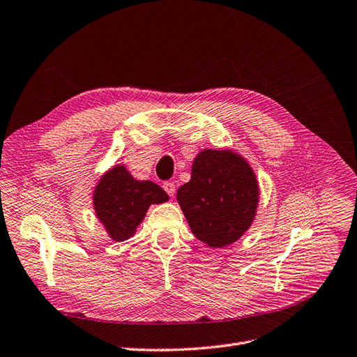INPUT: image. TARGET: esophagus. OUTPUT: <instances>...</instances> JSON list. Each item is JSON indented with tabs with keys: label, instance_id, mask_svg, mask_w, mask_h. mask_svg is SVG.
<instances>
[{
	"label": "esophagus",
	"instance_id": "esophagus-1",
	"mask_svg": "<svg viewBox=\"0 0 357 357\" xmlns=\"http://www.w3.org/2000/svg\"><path fill=\"white\" fill-rule=\"evenodd\" d=\"M164 190L169 195V196H174V192H176V186H174V183H171V181H167V183H164Z\"/></svg>",
	"mask_w": 357,
	"mask_h": 357
}]
</instances>
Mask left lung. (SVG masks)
I'll return each mask as SVG.
<instances>
[{"label":"left lung","mask_w":357,"mask_h":357,"mask_svg":"<svg viewBox=\"0 0 357 357\" xmlns=\"http://www.w3.org/2000/svg\"><path fill=\"white\" fill-rule=\"evenodd\" d=\"M177 202L192 233L212 249L243 236L256 217L259 183L246 158L230 148L204 149L192 164L190 181Z\"/></svg>","instance_id":"1"}]
</instances>
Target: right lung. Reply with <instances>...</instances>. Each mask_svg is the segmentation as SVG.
Wrapping results in <instances>:
<instances>
[{
    "label": "right lung",
    "instance_id": "add662e5",
    "mask_svg": "<svg viewBox=\"0 0 357 357\" xmlns=\"http://www.w3.org/2000/svg\"><path fill=\"white\" fill-rule=\"evenodd\" d=\"M168 199L158 184L136 180L123 164L107 169L92 193L95 215L114 241L133 237L149 206L164 204Z\"/></svg>",
    "mask_w": 357,
    "mask_h": 357
}]
</instances>
